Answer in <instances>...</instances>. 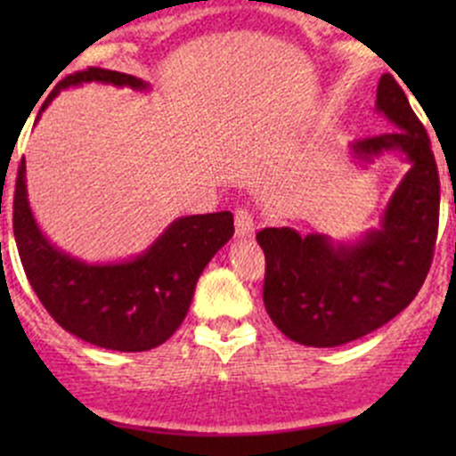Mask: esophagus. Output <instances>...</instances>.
<instances>
[{
  "label": "esophagus",
  "instance_id": "obj_1",
  "mask_svg": "<svg viewBox=\"0 0 456 456\" xmlns=\"http://www.w3.org/2000/svg\"><path fill=\"white\" fill-rule=\"evenodd\" d=\"M256 229L254 214L249 209H236V236L238 238H251Z\"/></svg>",
  "mask_w": 456,
  "mask_h": 456
}]
</instances>
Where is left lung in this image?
<instances>
[{"label":"left lung","mask_w":456,"mask_h":456,"mask_svg":"<svg viewBox=\"0 0 456 456\" xmlns=\"http://www.w3.org/2000/svg\"><path fill=\"white\" fill-rule=\"evenodd\" d=\"M375 110L393 130L351 142L353 163L369 169L384 154L408 163L379 227L353 240L300 236L291 227L256 233L266 257V314L305 346H342L384 326L415 300L430 269L439 227V174L430 139L390 75H381Z\"/></svg>","instance_id":"1"}]
</instances>
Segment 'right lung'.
I'll use <instances>...</instances> for the list:
<instances>
[{"label": "right lung", "instance_id": "1", "mask_svg": "<svg viewBox=\"0 0 456 456\" xmlns=\"http://www.w3.org/2000/svg\"><path fill=\"white\" fill-rule=\"evenodd\" d=\"M84 84L150 90V84L132 75L87 68L59 81L39 112L61 90ZM12 232L30 287L61 329L108 351L139 353L167 342L183 324L200 273L233 236V216L232 211L183 216L130 260L87 262L59 249L41 232L30 209L26 160H21Z\"/></svg>", "mask_w": 456, "mask_h": 456}]
</instances>
